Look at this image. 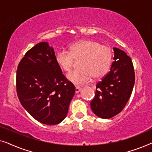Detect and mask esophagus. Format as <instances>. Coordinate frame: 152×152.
Listing matches in <instances>:
<instances>
[{
  "instance_id": "obj_1",
  "label": "esophagus",
  "mask_w": 152,
  "mask_h": 152,
  "mask_svg": "<svg viewBox=\"0 0 152 152\" xmlns=\"http://www.w3.org/2000/svg\"><path fill=\"white\" fill-rule=\"evenodd\" d=\"M81 90V87L80 86H76L75 87V93H77L80 91Z\"/></svg>"
}]
</instances>
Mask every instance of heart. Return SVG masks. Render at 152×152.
<instances>
[{
    "label": "heart",
    "instance_id": "heart-1",
    "mask_svg": "<svg viewBox=\"0 0 152 152\" xmlns=\"http://www.w3.org/2000/svg\"><path fill=\"white\" fill-rule=\"evenodd\" d=\"M80 59L79 67L68 75L70 82L75 85H82L89 82L91 77L98 79L109 70L112 63L113 53L109 46L101 45L93 40H80L72 43L69 51L60 50L56 55V61L65 72L73 68L75 59Z\"/></svg>",
    "mask_w": 152,
    "mask_h": 152
}]
</instances>
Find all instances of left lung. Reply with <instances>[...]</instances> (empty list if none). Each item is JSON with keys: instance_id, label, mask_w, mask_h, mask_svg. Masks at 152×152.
I'll return each mask as SVG.
<instances>
[{"instance_id": "8db88e82", "label": "left lung", "mask_w": 152, "mask_h": 152, "mask_svg": "<svg viewBox=\"0 0 152 152\" xmlns=\"http://www.w3.org/2000/svg\"><path fill=\"white\" fill-rule=\"evenodd\" d=\"M114 61L110 71L96 84L91 107L99 118L109 119L120 113L132 95L135 72L132 59L122 50L114 48Z\"/></svg>"}]
</instances>
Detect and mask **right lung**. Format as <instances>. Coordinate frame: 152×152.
<instances>
[{
	"label": "right lung",
	"mask_w": 152,
	"mask_h": 152,
	"mask_svg": "<svg viewBox=\"0 0 152 152\" xmlns=\"http://www.w3.org/2000/svg\"><path fill=\"white\" fill-rule=\"evenodd\" d=\"M16 93L24 109L41 123L55 125L68 113L75 87L62 73L48 43L25 54L16 71Z\"/></svg>",
	"instance_id": "obj_1"
}]
</instances>
